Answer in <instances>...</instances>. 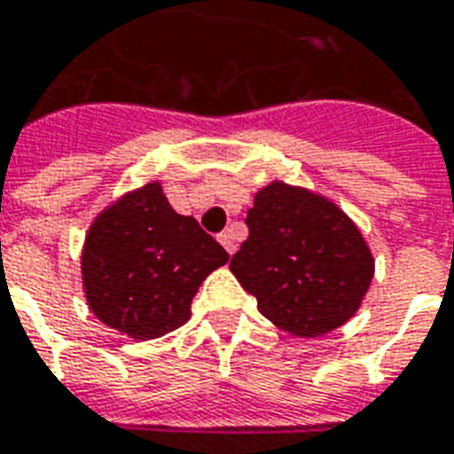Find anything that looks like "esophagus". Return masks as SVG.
Instances as JSON below:
<instances>
[{"label":"esophagus","instance_id":"34e87169","mask_svg":"<svg viewBox=\"0 0 454 454\" xmlns=\"http://www.w3.org/2000/svg\"><path fill=\"white\" fill-rule=\"evenodd\" d=\"M217 239H220V244L224 246V251L230 253V255H231V253H234V251H237V239H234V234H231V230L223 231V234H220V237H217Z\"/></svg>","mask_w":454,"mask_h":454}]
</instances>
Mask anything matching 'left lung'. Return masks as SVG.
Wrapping results in <instances>:
<instances>
[{
  "label": "left lung",
  "instance_id": "1",
  "mask_svg": "<svg viewBox=\"0 0 454 454\" xmlns=\"http://www.w3.org/2000/svg\"><path fill=\"white\" fill-rule=\"evenodd\" d=\"M248 239L230 270L258 310L291 336L315 339L346 325L374 277L355 223L325 196L270 182L246 215Z\"/></svg>",
  "mask_w": 454,
  "mask_h": 454
}]
</instances>
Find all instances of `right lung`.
Segmentation results:
<instances>
[{"label":"right lung","instance_id":"obj_1","mask_svg":"<svg viewBox=\"0 0 454 454\" xmlns=\"http://www.w3.org/2000/svg\"><path fill=\"white\" fill-rule=\"evenodd\" d=\"M227 260L230 253L149 182L101 210L87 231L84 296L111 329L158 339L187 322L203 279Z\"/></svg>","mask_w":454,"mask_h":454}]
</instances>
